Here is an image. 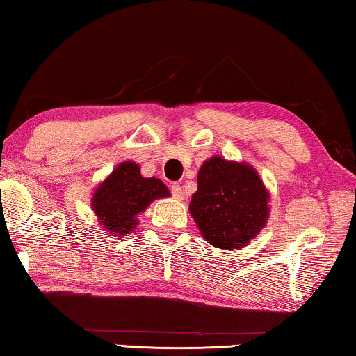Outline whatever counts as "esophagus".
Returning a JSON list of instances; mask_svg holds the SVG:
<instances>
[{
    "label": "esophagus",
    "mask_w": 356,
    "mask_h": 356,
    "mask_svg": "<svg viewBox=\"0 0 356 356\" xmlns=\"http://www.w3.org/2000/svg\"><path fill=\"white\" fill-rule=\"evenodd\" d=\"M172 193H173V197L177 199V201H183V188H181V184H178V183H175V184H172Z\"/></svg>",
    "instance_id": "esophagus-1"
}]
</instances>
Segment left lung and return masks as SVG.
Instances as JSON below:
<instances>
[{"instance_id": "8db88e82", "label": "left lung", "mask_w": 356, "mask_h": 356, "mask_svg": "<svg viewBox=\"0 0 356 356\" xmlns=\"http://www.w3.org/2000/svg\"><path fill=\"white\" fill-rule=\"evenodd\" d=\"M270 194L246 162L220 155L204 160L189 213L204 240L220 250H241L269 220Z\"/></svg>"}]
</instances>
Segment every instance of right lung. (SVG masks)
Segmentation results:
<instances>
[{
    "mask_svg": "<svg viewBox=\"0 0 356 356\" xmlns=\"http://www.w3.org/2000/svg\"><path fill=\"white\" fill-rule=\"evenodd\" d=\"M168 196L170 191L162 179L143 177L139 163L124 160L94 189L90 206L106 233L123 238L136 230L138 217L150 202Z\"/></svg>",
    "mask_w": 356,
    "mask_h": 356,
    "instance_id": "right-lung-1",
    "label": "right lung"
}]
</instances>
